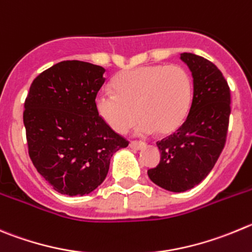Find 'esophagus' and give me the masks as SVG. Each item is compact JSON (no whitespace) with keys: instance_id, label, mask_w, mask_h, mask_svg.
Instances as JSON below:
<instances>
[{"instance_id":"1","label":"esophagus","mask_w":252,"mask_h":252,"mask_svg":"<svg viewBox=\"0 0 252 252\" xmlns=\"http://www.w3.org/2000/svg\"><path fill=\"white\" fill-rule=\"evenodd\" d=\"M129 147H130L131 149H134V150H140V149H143V148L145 147V143L137 142V140H133V142H130Z\"/></svg>"}]
</instances>
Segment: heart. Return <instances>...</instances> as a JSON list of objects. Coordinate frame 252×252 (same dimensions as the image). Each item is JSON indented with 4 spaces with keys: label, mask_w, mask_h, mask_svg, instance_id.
<instances>
[{
    "label": "heart",
    "mask_w": 252,
    "mask_h": 252,
    "mask_svg": "<svg viewBox=\"0 0 252 252\" xmlns=\"http://www.w3.org/2000/svg\"><path fill=\"white\" fill-rule=\"evenodd\" d=\"M115 93L103 91L95 97L100 118L117 133H126L138 115L137 133L176 131L188 117L192 100V81L182 65H143L119 73L113 81Z\"/></svg>",
    "instance_id": "b5f03b06"
}]
</instances>
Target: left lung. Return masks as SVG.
<instances>
[{"instance_id": "left-lung-1", "label": "left lung", "mask_w": 252, "mask_h": 252, "mask_svg": "<svg viewBox=\"0 0 252 252\" xmlns=\"http://www.w3.org/2000/svg\"><path fill=\"white\" fill-rule=\"evenodd\" d=\"M189 67L194 93L189 114L178 130L157 143L160 161L148 170L154 184L173 192L192 189L215 165L226 142L230 88L214 63L192 53H182Z\"/></svg>"}]
</instances>
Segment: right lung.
Returning <instances> with one entry per match:
<instances>
[{
    "mask_svg": "<svg viewBox=\"0 0 252 252\" xmlns=\"http://www.w3.org/2000/svg\"><path fill=\"white\" fill-rule=\"evenodd\" d=\"M104 72L88 62L63 61L31 84L23 112L28 154L43 179L61 194L82 196L97 189L113 154L128 147L95 108Z\"/></svg>",
    "mask_w": 252,
    "mask_h": 252,
    "instance_id": "add662e5",
    "label": "right lung"
}]
</instances>
